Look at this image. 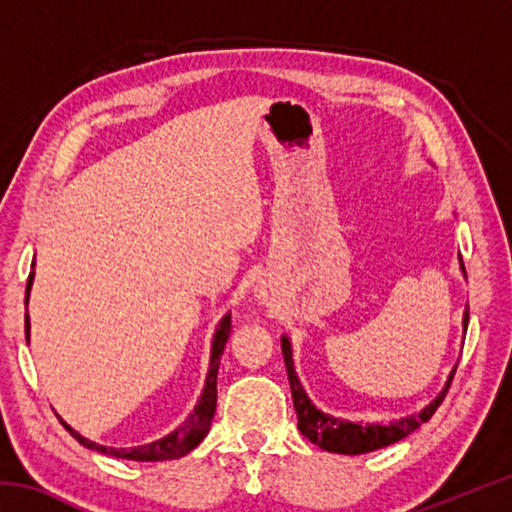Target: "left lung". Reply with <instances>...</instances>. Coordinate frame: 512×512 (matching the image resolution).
Masks as SVG:
<instances>
[{"label": "left lung", "mask_w": 512, "mask_h": 512, "mask_svg": "<svg viewBox=\"0 0 512 512\" xmlns=\"http://www.w3.org/2000/svg\"><path fill=\"white\" fill-rule=\"evenodd\" d=\"M461 262V271L465 275V266L463 259L458 257ZM467 320H470V309L463 311V336L467 332ZM282 354H284V363H287V372H289V384H291V397H293V409L298 413V429L302 436L311 443L318 445L325 452H334V454H345V456H359V454H368L375 452V449L388 447L397 443L413 433L420 427L422 422H427L440 402L445 400L447 388L452 384L456 366L449 372V377L445 381L443 391H440L433 400L424 406L420 413H411L404 415L400 420H393L388 424L381 422H352V420H343V418H334L325 411H320L318 406L309 400V395L305 388L300 384V377L296 372V363H293V348H291V339L287 334L282 336Z\"/></svg>", "instance_id": "8db88e82"}]
</instances>
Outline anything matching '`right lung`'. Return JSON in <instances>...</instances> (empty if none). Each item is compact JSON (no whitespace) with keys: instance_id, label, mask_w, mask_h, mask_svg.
<instances>
[{"instance_id":"1","label":"right lung","mask_w":512,"mask_h":512,"mask_svg":"<svg viewBox=\"0 0 512 512\" xmlns=\"http://www.w3.org/2000/svg\"><path fill=\"white\" fill-rule=\"evenodd\" d=\"M33 275H36V273L31 271L29 280H27V300H24V305H29ZM24 332H27V343H29V336H31L29 334L31 332L29 309H27V316H24ZM230 332H232V318H230V314H225L221 318L219 327H216V334H214L210 372H207L201 400H198L196 409L189 413V418L183 424H180L176 431L167 433L164 438L153 440V443H146V445H137V447H131V449L106 447V445H99V443H94V440H88L85 436H81V433L69 427L65 420H60V424H63V427L69 433H72V436L79 440L83 447L92 449V452H101L106 456L128 458V461H171V458H180V456L189 454L194 447L201 445V440L207 436V431H210V424H212L214 411H216V375H219L221 354L225 350V343H228V339H230Z\"/></svg>"}]
</instances>
